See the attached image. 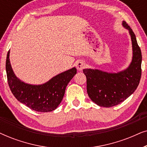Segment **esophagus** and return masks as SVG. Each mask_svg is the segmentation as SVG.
<instances>
[{
	"mask_svg": "<svg viewBox=\"0 0 147 147\" xmlns=\"http://www.w3.org/2000/svg\"><path fill=\"white\" fill-rule=\"evenodd\" d=\"M76 67H77V69L79 71H82L86 67V63L82 61H78L77 62V64H76Z\"/></svg>",
	"mask_w": 147,
	"mask_h": 147,
	"instance_id": "obj_1",
	"label": "esophagus"
}]
</instances>
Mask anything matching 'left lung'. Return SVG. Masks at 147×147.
I'll return each mask as SVG.
<instances>
[{
	"mask_svg": "<svg viewBox=\"0 0 147 147\" xmlns=\"http://www.w3.org/2000/svg\"><path fill=\"white\" fill-rule=\"evenodd\" d=\"M122 25L129 31L132 39L133 57L129 67L117 74L98 69L83 70L87 79L88 96L94 103L102 107H112L124 101L135 91L141 78V51L130 26L125 21Z\"/></svg>",
	"mask_w": 147,
	"mask_h": 147,
	"instance_id": "left-lung-1",
	"label": "left lung"
}]
</instances>
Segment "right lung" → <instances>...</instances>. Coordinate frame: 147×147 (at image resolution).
<instances>
[{"label":"right lung","mask_w":147,"mask_h":147,"mask_svg":"<svg viewBox=\"0 0 147 147\" xmlns=\"http://www.w3.org/2000/svg\"><path fill=\"white\" fill-rule=\"evenodd\" d=\"M9 53V51L6 71L8 84L14 96L20 102L37 112H47L56 109L63 99L66 86L77 73V69L71 68L42 85H31L16 77L10 63Z\"/></svg>","instance_id":"right-lung-1"}]
</instances>
